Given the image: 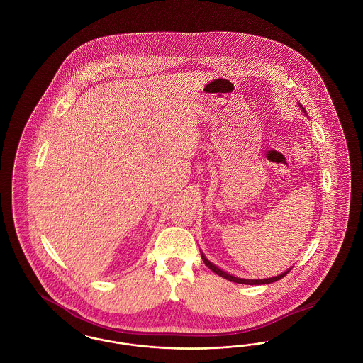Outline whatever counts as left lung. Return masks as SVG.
I'll return each mask as SVG.
<instances>
[{
	"instance_id": "8db88e82",
	"label": "left lung",
	"mask_w": 363,
	"mask_h": 363,
	"mask_svg": "<svg viewBox=\"0 0 363 363\" xmlns=\"http://www.w3.org/2000/svg\"><path fill=\"white\" fill-rule=\"evenodd\" d=\"M299 107L302 108V111L306 114V110L302 107V104H299ZM201 259L204 261V264L207 265L208 268L211 269V271H213L216 275H219V277H225L227 280H230V281H234V283H240V284H269V283H274V281H277V280H280L281 277H286L290 271H291V268L290 269H287L286 272H283V274H280V275H277V277H268V279H241V277H233V275H230V274H227L225 272L223 269H220V268H218L215 264H212L209 259L201 253Z\"/></svg>"
}]
</instances>
